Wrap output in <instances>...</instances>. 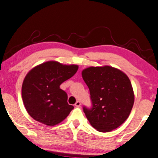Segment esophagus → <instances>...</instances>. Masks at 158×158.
<instances>
[{
	"instance_id": "obj_1",
	"label": "esophagus",
	"mask_w": 158,
	"mask_h": 158,
	"mask_svg": "<svg viewBox=\"0 0 158 158\" xmlns=\"http://www.w3.org/2000/svg\"><path fill=\"white\" fill-rule=\"evenodd\" d=\"M75 106L77 107H79L81 106V103H80V101H77V102H76V103H75Z\"/></svg>"
}]
</instances>
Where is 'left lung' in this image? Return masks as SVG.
Wrapping results in <instances>:
<instances>
[{"label":"left lung","mask_w":158,"mask_h":158,"mask_svg":"<svg viewBox=\"0 0 158 158\" xmlns=\"http://www.w3.org/2000/svg\"><path fill=\"white\" fill-rule=\"evenodd\" d=\"M82 78L90 93L92 107H83L90 125L100 132H109L127 119L134 103V93L127 76L115 68L89 67Z\"/></svg>","instance_id":"obj_1"}]
</instances>
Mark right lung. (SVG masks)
<instances>
[{"instance_id":"1","label":"right lung","mask_w":158,"mask_h":158,"mask_svg":"<svg viewBox=\"0 0 158 158\" xmlns=\"http://www.w3.org/2000/svg\"><path fill=\"white\" fill-rule=\"evenodd\" d=\"M78 68L48 61L27 73L22 86V97L32 118L49 126L66 118L73 106L68 103L67 93L60 85L72 77Z\"/></svg>"}]
</instances>
